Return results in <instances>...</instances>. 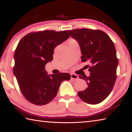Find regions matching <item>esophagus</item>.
Returning <instances> with one entry per match:
<instances>
[{
	"label": "esophagus",
	"mask_w": 132,
	"mask_h": 132,
	"mask_svg": "<svg viewBox=\"0 0 132 132\" xmlns=\"http://www.w3.org/2000/svg\"><path fill=\"white\" fill-rule=\"evenodd\" d=\"M71 79H74V80H77L79 79V77H78V76L75 75V74H73V73H72V74H71Z\"/></svg>",
	"instance_id": "34e87169"
}]
</instances>
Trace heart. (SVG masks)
<instances>
[{
    "instance_id": "obj_1",
    "label": "heart",
    "mask_w": 132,
    "mask_h": 132,
    "mask_svg": "<svg viewBox=\"0 0 132 132\" xmlns=\"http://www.w3.org/2000/svg\"><path fill=\"white\" fill-rule=\"evenodd\" d=\"M76 42L75 41H74V40H70V42Z\"/></svg>"
}]
</instances>
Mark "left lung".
<instances>
[{
  "mask_svg": "<svg viewBox=\"0 0 132 132\" xmlns=\"http://www.w3.org/2000/svg\"><path fill=\"white\" fill-rule=\"evenodd\" d=\"M68 31L79 44L81 61H88L92 65L88 70L89 76H79L88 87L79 91L78 95L87 104H99L111 93L117 79L118 59L114 44L101 30L82 28Z\"/></svg>",
  "mask_w": 132,
  "mask_h": 132,
  "instance_id": "8db88e82",
  "label": "left lung"
}]
</instances>
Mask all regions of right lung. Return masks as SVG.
<instances>
[{"instance_id":"1","label":"right lung","mask_w":132,"mask_h":132,"mask_svg":"<svg viewBox=\"0 0 132 132\" xmlns=\"http://www.w3.org/2000/svg\"><path fill=\"white\" fill-rule=\"evenodd\" d=\"M70 37L66 31L30 33L18 44L14 55L13 73L22 94L31 103L43 105L57 95L60 85L70 79L68 73L48 75L45 64L53 60L56 46Z\"/></svg>"}]
</instances>
